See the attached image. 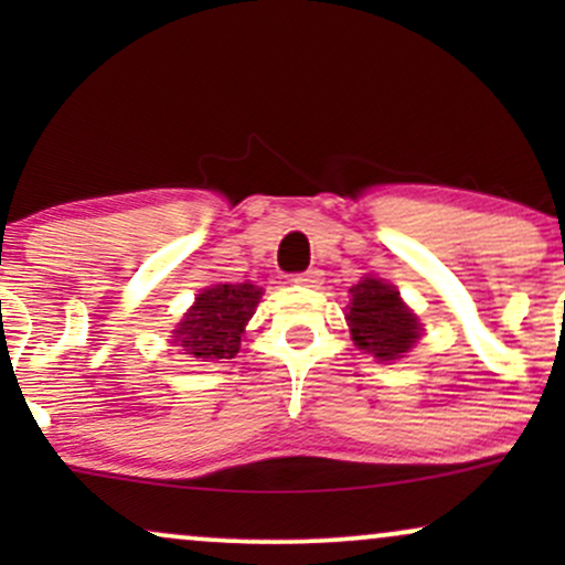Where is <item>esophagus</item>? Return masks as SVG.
Here are the masks:
<instances>
[{"label": "esophagus", "instance_id": "obj_1", "mask_svg": "<svg viewBox=\"0 0 565 565\" xmlns=\"http://www.w3.org/2000/svg\"><path fill=\"white\" fill-rule=\"evenodd\" d=\"M291 281L295 284H300V287H310V289H316V287H321V270H305V274H297L295 278H291Z\"/></svg>", "mask_w": 565, "mask_h": 565}]
</instances>
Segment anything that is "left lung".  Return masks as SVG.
I'll use <instances>...</instances> for the list:
<instances>
[{"mask_svg":"<svg viewBox=\"0 0 565 565\" xmlns=\"http://www.w3.org/2000/svg\"><path fill=\"white\" fill-rule=\"evenodd\" d=\"M345 319L359 350L377 361L404 359L423 337V323L401 300L398 289L374 276H364L350 287Z\"/></svg>","mask_w":565,"mask_h":565,"instance_id":"obj_1","label":"left lung"}]
</instances>
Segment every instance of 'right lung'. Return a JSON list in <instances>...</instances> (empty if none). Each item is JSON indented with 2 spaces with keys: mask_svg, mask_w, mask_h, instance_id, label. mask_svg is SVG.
<instances>
[{
  "mask_svg": "<svg viewBox=\"0 0 565 565\" xmlns=\"http://www.w3.org/2000/svg\"><path fill=\"white\" fill-rule=\"evenodd\" d=\"M263 289L255 284H212L201 289L183 321L172 332V345L185 350L188 359H233L242 348L246 321L255 316Z\"/></svg>",
  "mask_w": 565,
  "mask_h": 565,
  "instance_id": "1",
  "label": "right lung"
}]
</instances>
